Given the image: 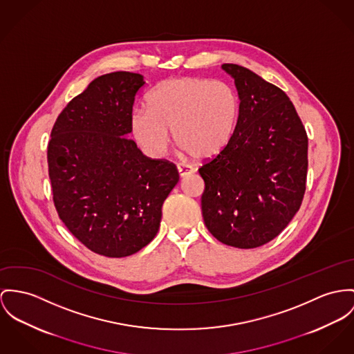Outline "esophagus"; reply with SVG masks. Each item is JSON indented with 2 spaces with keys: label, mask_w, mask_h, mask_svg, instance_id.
Segmentation results:
<instances>
[{
  "label": "esophagus",
  "mask_w": 354,
  "mask_h": 354,
  "mask_svg": "<svg viewBox=\"0 0 354 354\" xmlns=\"http://www.w3.org/2000/svg\"><path fill=\"white\" fill-rule=\"evenodd\" d=\"M178 172H179L180 178H185V176H189V175H191V174L194 172V168L190 167V165H182V164H179V165H178Z\"/></svg>",
  "instance_id": "34e87169"
}]
</instances>
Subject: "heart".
<instances>
[{
	"label": "heart",
	"mask_w": 354,
	"mask_h": 354,
	"mask_svg": "<svg viewBox=\"0 0 354 354\" xmlns=\"http://www.w3.org/2000/svg\"><path fill=\"white\" fill-rule=\"evenodd\" d=\"M239 111V95L229 83L180 77L159 83L149 93L147 108L133 110L131 127L140 147L152 158L165 153L172 129L182 151L195 159H209L230 141Z\"/></svg>",
	"instance_id": "1"
}]
</instances>
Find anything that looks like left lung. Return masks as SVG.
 Listing matches in <instances>:
<instances>
[{
	"mask_svg": "<svg viewBox=\"0 0 354 354\" xmlns=\"http://www.w3.org/2000/svg\"><path fill=\"white\" fill-rule=\"evenodd\" d=\"M240 111L227 145L199 168L202 216L222 244L250 249L270 243L299 210L308 138L287 94L253 71L225 63Z\"/></svg>",
	"mask_w": 354,
	"mask_h": 354,
	"instance_id": "1",
	"label": "left lung"
}]
</instances>
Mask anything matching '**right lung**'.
<instances>
[{"label": "right lung", "mask_w": 354, "mask_h": 354, "mask_svg": "<svg viewBox=\"0 0 354 354\" xmlns=\"http://www.w3.org/2000/svg\"><path fill=\"white\" fill-rule=\"evenodd\" d=\"M140 74L101 75L55 121L47 159L55 207L82 244L106 257H125L149 244L162 207L179 182L176 165L142 155L131 115Z\"/></svg>", "instance_id": "add662e5"}]
</instances>
